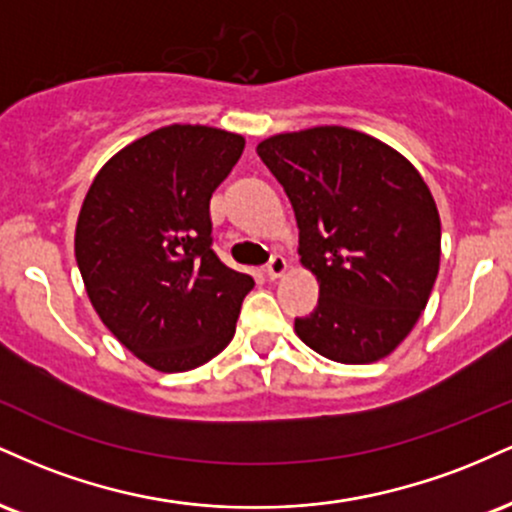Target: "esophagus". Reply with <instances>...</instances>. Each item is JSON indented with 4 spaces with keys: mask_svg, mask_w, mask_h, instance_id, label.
<instances>
[{
    "mask_svg": "<svg viewBox=\"0 0 512 512\" xmlns=\"http://www.w3.org/2000/svg\"><path fill=\"white\" fill-rule=\"evenodd\" d=\"M286 269H289V264H286L284 257H281V255H274L272 260H269L267 269H264V272H267L269 279H281V276L286 274Z\"/></svg>",
    "mask_w": 512,
    "mask_h": 512,
    "instance_id": "1",
    "label": "esophagus"
}]
</instances>
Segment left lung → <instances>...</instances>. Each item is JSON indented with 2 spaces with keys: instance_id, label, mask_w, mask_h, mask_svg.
<instances>
[{
  "instance_id": "8db88e82",
  "label": "left lung",
  "mask_w": 512,
  "mask_h": 512,
  "mask_svg": "<svg viewBox=\"0 0 512 512\" xmlns=\"http://www.w3.org/2000/svg\"><path fill=\"white\" fill-rule=\"evenodd\" d=\"M298 223V255L320 298L296 334L337 363L397 349L426 308L440 267L431 190L392 146L346 127L276 134L257 144Z\"/></svg>"
}]
</instances>
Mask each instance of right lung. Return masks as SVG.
Wrapping results in <instances>:
<instances>
[{
  "label": "right lung",
  "mask_w": 512,
  "mask_h": 512,
  "mask_svg": "<svg viewBox=\"0 0 512 512\" xmlns=\"http://www.w3.org/2000/svg\"><path fill=\"white\" fill-rule=\"evenodd\" d=\"M243 149L226 129L161 127L117 151L81 204L74 255L91 305L161 373L221 354L255 286L211 250L209 199Z\"/></svg>",
  "instance_id": "right-lung-1"
}]
</instances>
